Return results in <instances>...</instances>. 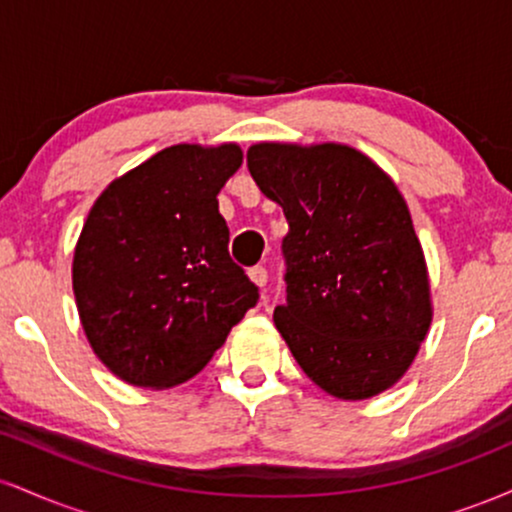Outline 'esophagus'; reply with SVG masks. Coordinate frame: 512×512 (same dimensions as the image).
<instances>
[{"mask_svg": "<svg viewBox=\"0 0 512 512\" xmlns=\"http://www.w3.org/2000/svg\"><path fill=\"white\" fill-rule=\"evenodd\" d=\"M250 279L255 281L257 286H264L267 284V279H269V274H267V269L262 267V264H255V267H250Z\"/></svg>", "mask_w": 512, "mask_h": 512, "instance_id": "esophagus-1", "label": "esophagus"}]
</instances>
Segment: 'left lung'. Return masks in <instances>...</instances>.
I'll use <instances>...</instances> for the list:
<instances>
[{
  "label": "left lung",
  "mask_w": 512,
  "mask_h": 512,
  "mask_svg": "<svg viewBox=\"0 0 512 512\" xmlns=\"http://www.w3.org/2000/svg\"><path fill=\"white\" fill-rule=\"evenodd\" d=\"M248 168L289 221L274 325L298 366L339 399L395 385L433 315L424 250L395 182L344 144H255Z\"/></svg>",
  "instance_id": "left-lung-1"
}]
</instances>
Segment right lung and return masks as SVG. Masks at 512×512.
Here are the masks:
<instances>
[{"instance_id": "obj_1", "label": "right lung", "mask_w": 512, "mask_h": 512, "mask_svg": "<svg viewBox=\"0 0 512 512\" xmlns=\"http://www.w3.org/2000/svg\"><path fill=\"white\" fill-rule=\"evenodd\" d=\"M236 144H178L110 182L74 252V296L93 351L137 387H173L207 366L260 289L228 255L219 190Z\"/></svg>"}]
</instances>
